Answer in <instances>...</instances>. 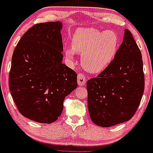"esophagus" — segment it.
Segmentation results:
<instances>
[{
	"label": "esophagus",
	"mask_w": 153,
	"mask_h": 153,
	"mask_svg": "<svg viewBox=\"0 0 153 153\" xmlns=\"http://www.w3.org/2000/svg\"><path fill=\"white\" fill-rule=\"evenodd\" d=\"M77 82H78V85L79 86H83L85 85L86 82V78L83 74L79 73L78 76H77Z\"/></svg>",
	"instance_id": "1"
}]
</instances>
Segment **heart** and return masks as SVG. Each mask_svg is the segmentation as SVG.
I'll list each match as a JSON object with an SVG mask.
<instances>
[{
    "label": "heart",
    "instance_id": "obj_1",
    "mask_svg": "<svg viewBox=\"0 0 153 153\" xmlns=\"http://www.w3.org/2000/svg\"><path fill=\"white\" fill-rule=\"evenodd\" d=\"M71 44L72 48H65L66 57L73 59L75 52L80 53L84 68L91 73H100L114 59L119 45V37L111 30L103 31L84 28L76 30Z\"/></svg>",
    "mask_w": 153,
    "mask_h": 153
}]
</instances>
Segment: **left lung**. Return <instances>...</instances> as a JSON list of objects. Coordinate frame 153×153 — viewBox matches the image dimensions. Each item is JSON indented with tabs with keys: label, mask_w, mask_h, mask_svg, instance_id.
<instances>
[{
	"label": "left lung",
	"mask_w": 153,
	"mask_h": 153,
	"mask_svg": "<svg viewBox=\"0 0 153 153\" xmlns=\"http://www.w3.org/2000/svg\"><path fill=\"white\" fill-rule=\"evenodd\" d=\"M90 117L102 127L130 120L138 109L144 90L141 53L129 30L114 59L97 77L87 82Z\"/></svg>",
	"instance_id": "8db88e82"
}]
</instances>
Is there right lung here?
<instances>
[{
	"label": "right lung",
	"instance_id": "add662e5",
	"mask_svg": "<svg viewBox=\"0 0 153 153\" xmlns=\"http://www.w3.org/2000/svg\"><path fill=\"white\" fill-rule=\"evenodd\" d=\"M61 22L34 25L14 50L9 76L11 95L25 117L50 124L60 116L65 97L77 88V74L62 63Z\"/></svg>",
	"mask_w": 153,
	"mask_h": 153
}]
</instances>
